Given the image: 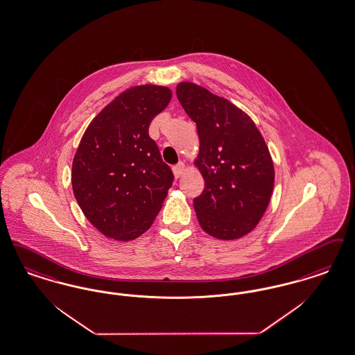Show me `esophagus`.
Returning <instances> with one entry per match:
<instances>
[{"label": "esophagus", "mask_w": 355, "mask_h": 355, "mask_svg": "<svg viewBox=\"0 0 355 355\" xmlns=\"http://www.w3.org/2000/svg\"><path fill=\"white\" fill-rule=\"evenodd\" d=\"M184 171V162H180L177 164L175 166H173V173H174V177L175 178H180L182 175V173Z\"/></svg>", "instance_id": "esophagus-1"}]
</instances>
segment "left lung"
<instances>
[{
    "label": "left lung",
    "instance_id": "obj_1",
    "mask_svg": "<svg viewBox=\"0 0 355 355\" xmlns=\"http://www.w3.org/2000/svg\"><path fill=\"white\" fill-rule=\"evenodd\" d=\"M177 98L198 130L196 166L205 180L194 199L199 225L214 238L239 239L270 203L275 169L268 146L251 117L227 99L190 82L177 85Z\"/></svg>",
    "mask_w": 355,
    "mask_h": 355
}]
</instances>
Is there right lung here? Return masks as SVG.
Returning a JSON list of instances; mask_svg holds the SVG:
<instances>
[{"mask_svg":"<svg viewBox=\"0 0 355 355\" xmlns=\"http://www.w3.org/2000/svg\"><path fill=\"white\" fill-rule=\"evenodd\" d=\"M171 99L168 87L128 88L85 129L72 161V190L85 218L107 238H139L168 196L174 175L148 129Z\"/></svg>","mask_w":355,"mask_h":355,"instance_id":"obj_1","label":"right lung"}]
</instances>
